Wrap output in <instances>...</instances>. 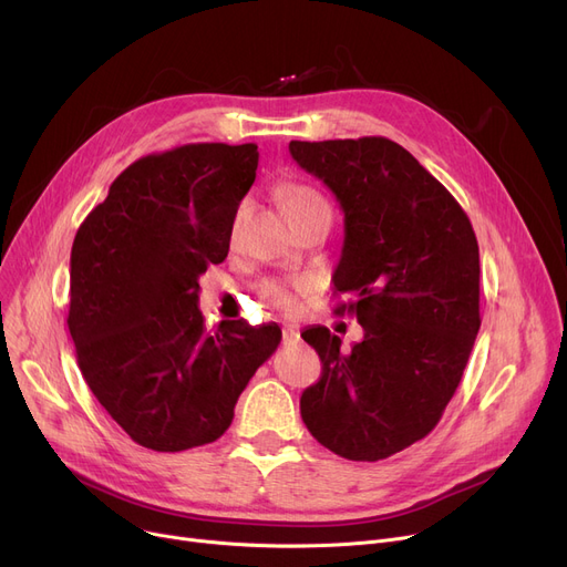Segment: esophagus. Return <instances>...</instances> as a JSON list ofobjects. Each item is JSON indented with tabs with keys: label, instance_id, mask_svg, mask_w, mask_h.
<instances>
[{
	"label": "esophagus",
	"instance_id": "34e87169",
	"mask_svg": "<svg viewBox=\"0 0 567 567\" xmlns=\"http://www.w3.org/2000/svg\"><path fill=\"white\" fill-rule=\"evenodd\" d=\"M293 342H299V331L285 329V331H282V344H293Z\"/></svg>",
	"mask_w": 567,
	"mask_h": 567
}]
</instances>
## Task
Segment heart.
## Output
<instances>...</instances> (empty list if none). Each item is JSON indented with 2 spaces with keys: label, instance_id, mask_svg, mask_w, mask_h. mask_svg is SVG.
<instances>
[{
  "label": "heart",
  "instance_id": "heart-1",
  "mask_svg": "<svg viewBox=\"0 0 567 567\" xmlns=\"http://www.w3.org/2000/svg\"><path fill=\"white\" fill-rule=\"evenodd\" d=\"M282 206L285 214L291 218H301L312 212H321V208H331L329 202H326L317 190L310 186L301 184H289L282 188ZM308 289L306 282H296V285H280V282H266L261 287V296L271 303L276 310L291 315L296 308H299V296Z\"/></svg>",
  "mask_w": 567,
  "mask_h": 567
}]
</instances>
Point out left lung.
<instances>
[{
  "label": "left lung",
  "instance_id": "8db88e82",
  "mask_svg": "<svg viewBox=\"0 0 567 567\" xmlns=\"http://www.w3.org/2000/svg\"><path fill=\"white\" fill-rule=\"evenodd\" d=\"M289 154L340 202L333 285L351 303L336 312L363 326L351 349L326 326L301 333L321 361L301 419L344 460H385L436 427L462 381L481 329L478 241L457 199L393 140H291Z\"/></svg>",
  "mask_w": 567,
  "mask_h": 567
}]
</instances>
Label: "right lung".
Instances as JSON below:
<instances>
[{"label":"right lung","instance_id":"add662e5","mask_svg":"<svg viewBox=\"0 0 567 567\" xmlns=\"http://www.w3.org/2000/svg\"><path fill=\"white\" fill-rule=\"evenodd\" d=\"M257 144L202 142L114 178L71 250L69 331L89 389L135 443L178 453L212 443L282 338L278 323L204 329L199 276L225 261Z\"/></svg>","mask_w":567,"mask_h":567}]
</instances>
